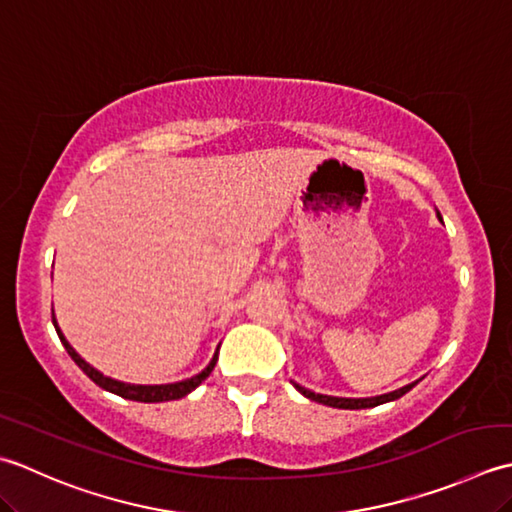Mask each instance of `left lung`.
Returning a JSON list of instances; mask_svg holds the SVG:
<instances>
[{
	"instance_id": "obj_1",
	"label": "left lung",
	"mask_w": 512,
	"mask_h": 512,
	"mask_svg": "<svg viewBox=\"0 0 512 512\" xmlns=\"http://www.w3.org/2000/svg\"><path fill=\"white\" fill-rule=\"evenodd\" d=\"M437 218H440V221H442L440 212H437ZM291 384H294V387L302 395H305V398L314 400V402H320V404L333 406V409H371V406H378V404H384V402L398 400V398H402L406 391H411L415 387V382H413V384H406V387H402L398 391H391V393H384V395H375V398H336V395H322V393L309 391L305 387H300L298 382H291Z\"/></svg>"
}]
</instances>
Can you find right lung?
<instances>
[{
	"label": "right lung",
	"instance_id": "right-lung-1",
	"mask_svg": "<svg viewBox=\"0 0 512 512\" xmlns=\"http://www.w3.org/2000/svg\"><path fill=\"white\" fill-rule=\"evenodd\" d=\"M52 325H55L57 336H59L61 344H64V347H66L68 356L75 360L77 367L83 373H86L92 382L99 384L101 389H106V391H110L114 395H121V398H125V400H134V402H170V400H181V398H185L187 393H192L198 387V384H201L207 378V375L212 373L214 364L218 360V349H216L214 358L210 360V364H207V367L201 373H196V375H192V378L181 380V382H172V384H130V382H121V380L108 378V375H103L101 371H97L95 367H92V364H88L86 360H83L79 353L70 347V342L66 340L64 333H61V329L57 325V318H55V311H52Z\"/></svg>",
	"mask_w": 512,
	"mask_h": 512
}]
</instances>
